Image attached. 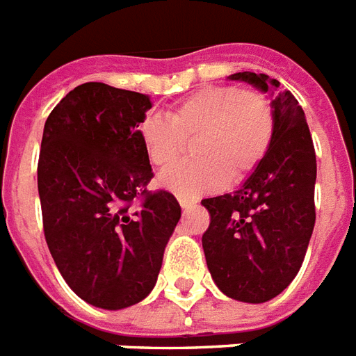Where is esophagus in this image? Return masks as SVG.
I'll return each mask as SVG.
<instances>
[{"label": "esophagus", "mask_w": 356, "mask_h": 356, "mask_svg": "<svg viewBox=\"0 0 356 356\" xmlns=\"http://www.w3.org/2000/svg\"><path fill=\"white\" fill-rule=\"evenodd\" d=\"M179 203L183 209H192V207L197 203V200H192V197H184V195H179Z\"/></svg>", "instance_id": "esophagus-1"}]
</instances>
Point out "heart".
I'll return each instance as SVG.
<instances>
[{"instance_id":"heart-1","label":"heart","mask_w":356,"mask_h":356,"mask_svg":"<svg viewBox=\"0 0 356 356\" xmlns=\"http://www.w3.org/2000/svg\"><path fill=\"white\" fill-rule=\"evenodd\" d=\"M273 129V108L262 92L205 86L175 103L168 116H145L138 136L149 162L159 170L179 161L184 138L197 136V159L161 177L168 190L195 197L222 188L227 177L234 183L248 179L268 155Z\"/></svg>"}]
</instances>
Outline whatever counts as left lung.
<instances>
[{
  "label": "left lung",
  "instance_id": "8db88e82",
  "mask_svg": "<svg viewBox=\"0 0 356 356\" xmlns=\"http://www.w3.org/2000/svg\"><path fill=\"white\" fill-rule=\"evenodd\" d=\"M271 94L275 118L268 155L231 194L201 201L211 223L201 242L216 286L243 303H264L293 281L303 264L316 222V151L305 113L279 81L238 72Z\"/></svg>",
  "mask_w": 356,
  "mask_h": 356
}]
</instances>
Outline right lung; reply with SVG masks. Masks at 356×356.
Returning <instances> with one entry per match:
<instances>
[{
  "label": "right lung",
  "mask_w": 356,
  "mask_h": 356,
  "mask_svg": "<svg viewBox=\"0 0 356 356\" xmlns=\"http://www.w3.org/2000/svg\"><path fill=\"white\" fill-rule=\"evenodd\" d=\"M149 108L145 94L85 83L44 125V236L68 286L99 309H125L153 290L181 218L173 194L147 190L153 172L138 125Z\"/></svg>",
  "instance_id": "1"
}]
</instances>
